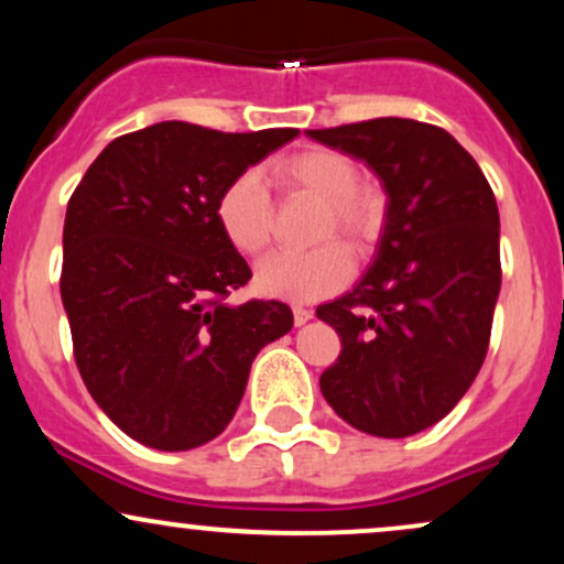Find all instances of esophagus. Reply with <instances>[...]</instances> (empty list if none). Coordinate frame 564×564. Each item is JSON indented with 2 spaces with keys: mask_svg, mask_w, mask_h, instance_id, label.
I'll list each match as a JSON object with an SVG mask.
<instances>
[{
  "mask_svg": "<svg viewBox=\"0 0 564 564\" xmlns=\"http://www.w3.org/2000/svg\"><path fill=\"white\" fill-rule=\"evenodd\" d=\"M310 318H313V310L302 307V304H294V323L296 326H304Z\"/></svg>",
  "mask_w": 564,
  "mask_h": 564,
  "instance_id": "obj_1",
  "label": "esophagus"
}]
</instances>
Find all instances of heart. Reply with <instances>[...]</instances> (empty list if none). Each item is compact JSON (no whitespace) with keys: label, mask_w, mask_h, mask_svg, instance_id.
Wrapping results in <instances>:
<instances>
[{"label":"heart","mask_w":564,"mask_h":564,"mask_svg":"<svg viewBox=\"0 0 564 564\" xmlns=\"http://www.w3.org/2000/svg\"><path fill=\"white\" fill-rule=\"evenodd\" d=\"M273 174L286 187L323 200L318 238L339 232L352 246H366L379 230V200L360 187L358 166L334 151H304L281 159ZM215 217L225 241L241 254H260L270 241L273 204L262 172L246 170L219 191ZM352 275V257L328 241L310 251H275L257 264V289L289 302L332 296Z\"/></svg>","instance_id":"obj_1"}]
</instances>
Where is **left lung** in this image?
Masks as SVG:
<instances>
[{"instance_id":"left-lung-1","label":"left lung","mask_w":564,"mask_h":564,"mask_svg":"<svg viewBox=\"0 0 564 564\" xmlns=\"http://www.w3.org/2000/svg\"><path fill=\"white\" fill-rule=\"evenodd\" d=\"M381 180L387 219L352 291L321 304L341 352L321 373L328 405L373 437L448 416L480 371L501 291L498 206L477 161L424 121L307 129Z\"/></svg>"}]
</instances>
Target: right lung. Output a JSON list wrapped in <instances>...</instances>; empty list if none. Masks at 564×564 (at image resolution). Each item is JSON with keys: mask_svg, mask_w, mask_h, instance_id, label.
I'll return each mask as SVG.
<instances>
[{"mask_svg": "<svg viewBox=\"0 0 564 564\" xmlns=\"http://www.w3.org/2000/svg\"><path fill=\"white\" fill-rule=\"evenodd\" d=\"M300 129L230 134L161 121L108 142L68 200L61 296L95 403L156 451L215 440L289 304L225 296L251 278L215 217L219 191Z\"/></svg>", "mask_w": 564, "mask_h": 564, "instance_id": "right-lung-1", "label": "right lung"}]
</instances>
